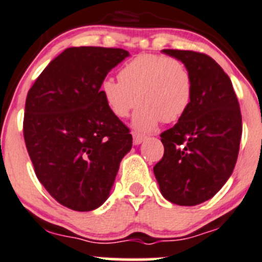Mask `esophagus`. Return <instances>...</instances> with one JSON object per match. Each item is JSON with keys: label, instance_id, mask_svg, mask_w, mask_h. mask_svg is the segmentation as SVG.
Listing matches in <instances>:
<instances>
[{"label": "esophagus", "instance_id": "obj_1", "mask_svg": "<svg viewBox=\"0 0 262 262\" xmlns=\"http://www.w3.org/2000/svg\"><path fill=\"white\" fill-rule=\"evenodd\" d=\"M144 139H146V136H143V134L133 133V144H136V146H138L142 142H144Z\"/></svg>", "mask_w": 262, "mask_h": 262}]
</instances>
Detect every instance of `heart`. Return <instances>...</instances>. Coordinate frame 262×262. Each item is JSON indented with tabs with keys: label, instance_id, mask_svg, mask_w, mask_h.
Instances as JSON below:
<instances>
[{
	"label": "heart",
	"instance_id": "obj_1",
	"mask_svg": "<svg viewBox=\"0 0 262 262\" xmlns=\"http://www.w3.org/2000/svg\"><path fill=\"white\" fill-rule=\"evenodd\" d=\"M118 77L119 81L105 78L100 95L118 118H126L141 102L132 120L136 130L149 133L162 120H179L189 109L192 78L178 58L142 53L121 66Z\"/></svg>",
	"mask_w": 262,
	"mask_h": 262
}]
</instances>
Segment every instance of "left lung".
<instances>
[{
  "mask_svg": "<svg viewBox=\"0 0 262 262\" xmlns=\"http://www.w3.org/2000/svg\"><path fill=\"white\" fill-rule=\"evenodd\" d=\"M192 78L189 109L161 134L163 157L153 167L168 202L192 207L213 198L233 172L242 136L238 100L228 75L203 53L163 49Z\"/></svg>",
  "mask_w": 262,
  "mask_h": 262,
  "instance_id": "obj_1",
  "label": "left lung"
}]
</instances>
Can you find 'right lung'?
Here are the masks:
<instances>
[{"instance_id": "right-lung-1", "label": "right lung", "mask_w": 262, "mask_h": 262, "mask_svg": "<svg viewBox=\"0 0 262 262\" xmlns=\"http://www.w3.org/2000/svg\"><path fill=\"white\" fill-rule=\"evenodd\" d=\"M126 57L119 48H68L26 96L24 138L36 178L72 210L90 212L104 204L132 148L128 126L100 95V83Z\"/></svg>"}]
</instances>
